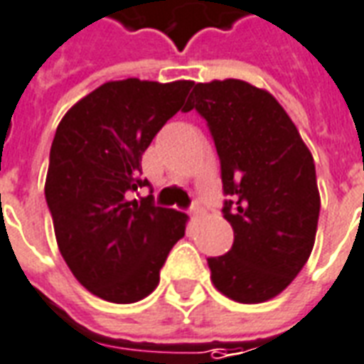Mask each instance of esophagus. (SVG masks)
Here are the masks:
<instances>
[{"label":"esophagus","instance_id":"34e87169","mask_svg":"<svg viewBox=\"0 0 364 364\" xmlns=\"http://www.w3.org/2000/svg\"><path fill=\"white\" fill-rule=\"evenodd\" d=\"M188 213H190L192 217H199V215L203 213V207L199 205V201H193V203L190 205V209H188Z\"/></svg>","mask_w":364,"mask_h":364}]
</instances>
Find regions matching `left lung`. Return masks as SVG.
Instances as JSON below:
<instances>
[{
  "label": "left lung",
  "instance_id": "left-lung-1",
  "mask_svg": "<svg viewBox=\"0 0 364 364\" xmlns=\"http://www.w3.org/2000/svg\"><path fill=\"white\" fill-rule=\"evenodd\" d=\"M196 109L217 147L232 224L230 251L209 257L211 280L237 303L278 296L313 251L321 198L313 155L282 105L244 80L196 84Z\"/></svg>",
  "mask_w": 364,
  "mask_h": 364
}]
</instances>
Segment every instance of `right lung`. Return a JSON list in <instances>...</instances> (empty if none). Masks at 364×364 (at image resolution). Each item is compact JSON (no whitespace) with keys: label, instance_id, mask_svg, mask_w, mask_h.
<instances>
[{"label":"right lung","instance_id":"add662e5","mask_svg":"<svg viewBox=\"0 0 364 364\" xmlns=\"http://www.w3.org/2000/svg\"><path fill=\"white\" fill-rule=\"evenodd\" d=\"M193 82H107L70 109L49 151L46 201L57 244L76 280L111 303H134L159 284L186 215L133 199L141 155L184 105Z\"/></svg>","mask_w":364,"mask_h":364}]
</instances>
